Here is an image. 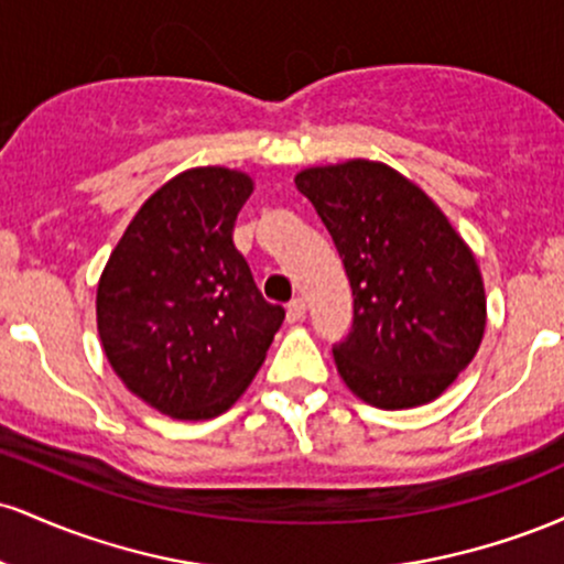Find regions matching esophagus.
I'll use <instances>...</instances> for the list:
<instances>
[{"label":"esophagus","mask_w":564,"mask_h":564,"mask_svg":"<svg viewBox=\"0 0 564 564\" xmlns=\"http://www.w3.org/2000/svg\"><path fill=\"white\" fill-rule=\"evenodd\" d=\"M304 313H307V304L302 300H291L286 304V321L289 323H300L304 318Z\"/></svg>","instance_id":"1"}]
</instances>
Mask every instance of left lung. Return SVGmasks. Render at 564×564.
<instances>
[{
    "mask_svg": "<svg viewBox=\"0 0 564 564\" xmlns=\"http://www.w3.org/2000/svg\"><path fill=\"white\" fill-rule=\"evenodd\" d=\"M332 232L352 289V326L334 345L345 384L398 411L443 394L485 332L475 257L443 212L403 174L347 161L296 174Z\"/></svg>",
    "mask_w": 564,
    "mask_h": 564,
    "instance_id": "8db88e82",
    "label": "left lung"
}]
</instances>
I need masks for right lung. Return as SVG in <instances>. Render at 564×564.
Wrapping results in <instances>:
<instances>
[{
  "instance_id": "add662e5",
  "label": "right lung",
  "mask_w": 564,
  "mask_h": 564,
  "mask_svg": "<svg viewBox=\"0 0 564 564\" xmlns=\"http://www.w3.org/2000/svg\"><path fill=\"white\" fill-rule=\"evenodd\" d=\"M251 191L246 174L223 166L177 174L142 204L102 270V349L129 390L166 416L228 411L286 318L232 243Z\"/></svg>"
}]
</instances>
